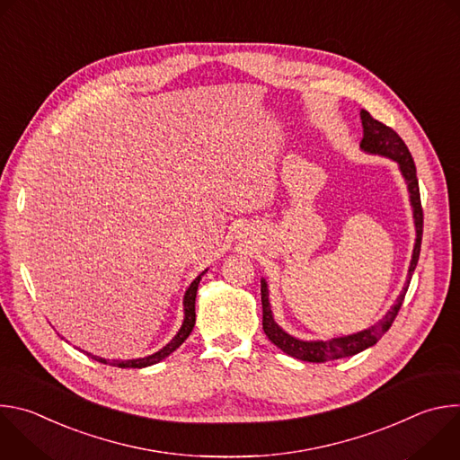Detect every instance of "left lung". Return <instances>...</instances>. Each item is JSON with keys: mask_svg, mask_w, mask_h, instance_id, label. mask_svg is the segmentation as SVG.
Segmentation results:
<instances>
[{"mask_svg": "<svg viewBox=\"0 0 460 460\" xmlns=\"http://www.w3.org/2000/svg\"><path fill=\"white\" fill-rule=\"evenodd\" d=\"M360 119H362V128H364V138L360 142V149L369 155H380L385 158H391L393 162L399 164V169L408 183L410 190V202L413 208V220H415V247L410 261V270H408V279L406 284L397 298V302L393 304V307L384 314L382 320H378L375 325L367 327L364 332L346 335V337H337L330 341H300L286 333L282 327L275 322L271 304H270V289L268 282L261 279L260 280V293H261V327H264V333L268 339L280 348L286 355L295 357L304 362H327V360H337L344 357L357 355L371 346H375L382 335L389 330L393 320L397 318L399 309L404 302L406 291L411 282V275L417 268L419 254H420V242H422V226H424V215H422V206H420V190H419V180H417V169L415 162L411 158L410 149L406 147L404 140L393 130L391 127L384 125L382 121L375 119L367 111H360Z\"/></svg>", "mask_w": 460, "mask_h": 460, "instance_id": "8db88e82", "label": "left lung"}]
</instances>
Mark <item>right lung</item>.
<instances>
[{
    "label": "right lung",
    "instance_id": "add662e5",
    "mask_svg": "<svg viewBox=\"0 0 460 460\" xmlns=\"http://www.w3.org/2000/svg\"><path fill=\"white\" fill-rule=\"evenodd\" d=\"M208 271V270H206ZM206 271L204 273H200L199 277H196L192 282H190V286L187 288V291H185V295H183V322H181V327H180V332L174 335V339L167 344V346H164L160 351H156V353H153V355H149V357H144V358H133V360H105V358H102V357H94V355H91V353H87L91 358H94V360H98V362H102V364H111V366H116V367H147V366H153V364H156V362H160V360H164L165 357H169L172 351H176L181 344H183V341L190 335V332H192V327H194V322H196V313H194V302H196V291H199V284H200V280H202V277L206 275Z\"/></svg>",
    "mask_w": 460,
    "mask_h": 460
}]
</instances>
